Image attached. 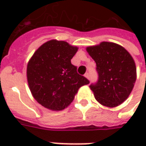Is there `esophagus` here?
<instances>
[{
    "label": "esophagus",
    "instance_id": "obj_1",
    "mask_svg": "<svg viewBox=\"0 0 146 146\" xmlns=\"http://www.w3.org/2000/svg\"><path fill=\"white\" fill-rule=\"evenodd\" d=\"M84 76H85L86 78H88V79H90V74H89L88 73H86L85 74H84Z\"/></svg>",
    "mask_w": 146,
    "mask_h": 146
}]
</instances>
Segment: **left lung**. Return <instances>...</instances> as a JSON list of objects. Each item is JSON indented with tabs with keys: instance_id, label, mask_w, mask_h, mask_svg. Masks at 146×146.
Listing matches in <instances>:
<instances>
[{
	"instance_id": "1",
	"label": "left lung",
	"mask_w": 146,
	"mask_h": 146,
	"mask_svg": "<svg viewBox=\"0 0 146 146\" xmlns=\"http://www.w3.org/2000/svg\"><path fill=\"white\" fill-rule=\"evenodd\" d=\"M87 51L96 63L98 80L91 84L95 99L102 106L116 107L128 98L136 80L135 61L122 46L102 42Z\"/></svg>"
}]
</instances>
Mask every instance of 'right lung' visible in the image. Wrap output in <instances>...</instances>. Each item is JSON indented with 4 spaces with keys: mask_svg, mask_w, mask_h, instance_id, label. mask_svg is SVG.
Here are the masks:
<instances>
[{
    "mask_svg": "<svg viewBox=\"0 0 146 146\" xmlns=\"http://www.w3.org/2000/svg\"><path fill=\"white\" fill-rule=\"evenodd\" d=\"M78 50L67 42L51 40L42 44L28 62L27 81L33 98L51 110H62L89 80L76 72L71 59Z\"/></svg>",
    "mask_w": 146,
    "mask_h": 146,
    "instance_id": "obj_1",
    "label": "right lung"
}]
</instances>
